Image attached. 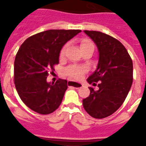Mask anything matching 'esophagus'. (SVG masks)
Here are the masks:
<instances>
[{
  "label": "esophagus",
  "mask_w": 146,
  "mask_h": 146,
  "mask_svg": "<svg viewBox=\"0 0 146 146\" xmlns=\"http://www.w3.org/2000/svg\"><path fill=\"white\" fill-rule=\"evenodd\" d=\"M68 85L70 87H73L75 88H80L82 87V84L80 83L74 82V81H68Z\"/></svg>",
  "instance_id": "34e87169"
}]
</instances>
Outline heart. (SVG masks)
I'll return each mask as SVG.
<instances>
[{"label": "heart", "mask_w": 146, "mask_h": 146, "mask_svg": "<svg viewBox=\"0 0 146 146\" xmlns=\"http://www.w3.org/2000/svg\"><path fill=\"white\" fill-rule=\"evenodd\" d=\"M92 43L88 40H83L81 43H80V48L81 50H83L84 48H88L89 46H92ZM66 46L62 48V49L61 50L60 55L61 56H63L65 51H66ZM85 71V70L84 68L81 67H77V66H71L70 68H68L66 70V74L70 78H74V79H78L80 77V76L82 75L84 72Z\"/></svg>", "instance_id": "obj_1"}]
</instances>
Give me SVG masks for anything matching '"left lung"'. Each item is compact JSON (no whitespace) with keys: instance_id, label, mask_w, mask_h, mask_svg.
<instances>
[{"instance_id":"obj_1","label":"left lung","mask_w":146,"mask_h":146,"mask_svg":"<svg viewBox=\"0 0 146 146\" xmlns=\"http://www.w3.org/2000/svg\"><path fill=\"white\" fill-rule=\"evenodd\" d=\"M98 48L96 70L87 81L98 89L90 88V95L83 99L86 112L96 119L112 115L125 100L133 81V62L125 47L116 39L98 31L84 30Z\"/></svg>"}]
</instances>
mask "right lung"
I'll return each instance as SVG.
<instances>
[{
  "mask_svg": "<svg viewBox=\"0 0 146 146\" xmlns=\"http://www.w3.org/2000/svg\"><path fill=\"white\" fill-rule=\"evenodd\" d=\"M80 30H49L27 38L19 49L14 63V80L25 104L40 114L57 110L68 88L66 80L48 83V70L59 62L64 44Z\"/></svg>",
  "mask_w": 146,
  "mask_h": 146,
  "instance_id": "1",
  "label": "right lung"
}]
</instances>
